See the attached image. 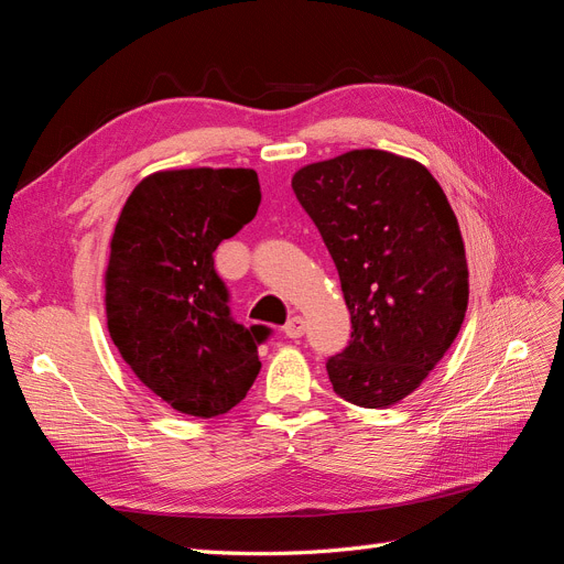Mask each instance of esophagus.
<instances>
[{
	"instance_id": "esophagus-1",
	"label": "esophagus",
	"mask_w": 564,
	"mask_h": 564,
	"mask_svg": "<svg viewBox=\"0 0 564 564\" xmlns=\"http://www.w3.org/2000/svg\"><path fill=\"white\" fill-rule=\"evenodd\" d=\"M303 332H305V322H303V317H301V315L289 317V322L284 324V334H286L289 338H301V336H303Z\"/></svg>"
}]
</instances>
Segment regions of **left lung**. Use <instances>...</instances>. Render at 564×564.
Segmentation results:
<instances>
[{
  "instance_id": "obj_1",
  "label": "left lung",
  "mask_w": 564,
  "mask_h": 564,
  "mask_svg": "<svg viewBox=\"0 0 564 564\" xmlns=\"http://www.w3.org/2000/svg\"><path fill=\"white\" fill-rule=\"evenodd\" d=\"M292 187L338 270L348 346L327 360L336 395L383 409L445 357L468 308L458 220L433 174L386 150L299 169Z\"/></svg>"
}]
</instances>
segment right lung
Instances as JSON below:
<instances>
[{"mask_svg":"<svg viewBox=\"0 0 564 564\" xmlns=\"http://www.w3.org/2000/svg\"><path fill=\"white\" fill-rule=\"evenodd\" d=\"M253 169H172L133 187L106 270L108 332L162 402L212 419L240 404L261 371L263 324H237L216 247L259 212Z\"/></svg>","mask_w":564,"mask_h":564,"instance_id":"add662e5","label":"right lung"}]
</instances>
